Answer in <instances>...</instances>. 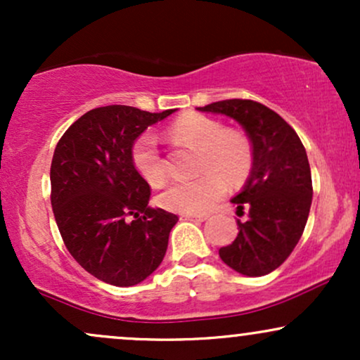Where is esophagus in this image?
<instances>
[{
	"label": "esophagus",
	"mask_w": 360,
	"mask_h": 360,
	"mask_svg": "<svg viewBox=\"0 0 360 360\" xmlns=\"http://www.w3.org/2000/svg\"><path fill=\"white\" fill-rule=\"evenodd\" d=\"M206 214H181V220H194V221H205Z\"/></svg>",
	"instance_id": "34e87169"
}]
</instances>
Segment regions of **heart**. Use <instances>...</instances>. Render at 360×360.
<instances>
[{"label":"heart","instance_id":"obj_1","mask_svg":"<svg viewBox=\"0 0 360 360\" xmlns=\"http://www.w3.org/2000/svg\"><path fill=\"white\" fill-rule=\"evenodd\" d=\"M171 135L181 142L200 148V171H210L193 181H176L159 194V205L169 212L200 214L212 210L225 193V180L240 183L252 167L249 140L237 131L225 130L217 120L205 115H184L171 127ZM131 164L143 181L159 186L166 179L155 135L143 134L135 140L130 152Z\"/></svg>","mask_w":360,"mask_h":360}]
</instances>
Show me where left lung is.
I'll list each match as a JSON object with an SVG mask.
<instances>
[{"label": "left lung", "instance_id": "obj_1", "mask_svg": "<svg viewBox=\"0 0 360 360\" xmlns=\"http://www.w3.org/2000/svg\"><path fill=\"white\" fill-rule=\"evenodd\" d=\"M233 118L252 143V171L232 203L238 235L221 247L220 257L233 271L257 278L278 269L303 235L313 186L308 155L289 123L252 100H225L198 108Z\"/></svg>", "mask_w": 360, "mask_h": 360}]
</instances>
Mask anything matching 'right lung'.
<instances>
[{
    "instance_id": "add662e5",
    "label": "right lung",
    "mask_w": 360,
    "mask_h": 360,
    "mask_svg": "<svg viewBox=\"0 0 360 360\" xmlns=\"http://www.w3.org/2000/svg\"><path fill=\"white\" fill-rule=\"evenodd\" d=\"M176 110L94 108L62 135L52 157L51 203L68 250L103 283L135 286L162 262L179 218L150 208V186L131 164V147L147 127Z\"/></svg>"
}]
</instances>
